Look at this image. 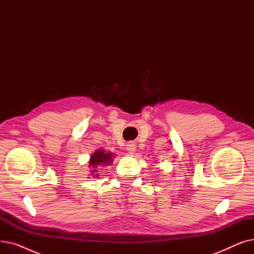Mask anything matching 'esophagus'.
Segmentation results:
<instances>
[{
    "mask_svg": "<svg viewBox=\"0 0 254 254\" xmlns=\"http://www.w3.org/2000/svg\"><path fill=\"white\" fill-rule=\"evenodd\" d=\"M136 144L135 143H132V142H129V143H127V150L129 152V153H135V151H136Z\"/></svg>",
    "mask_w": 254,
    "mask_h": 254,
    "instance_id": "obj_1",
    "label": "esophagus"
}]
</instances>
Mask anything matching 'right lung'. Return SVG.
I'll return each mask as SVG.
<instances>
[{
  "label": "right lung",
  "mask_w": 254,
  "mask_h": 254,
  "mask_svg": "<svg viewBox=\"0 0 254 254\" xmlns=\"http://www.w3.org/2000/svg\"><path fill=\"white\" fill-rule=\"evenodd\" d=\"M115 154L111 153L109 151H106L103 149H98L93 153H91L90 158L88 161V168H90V175L91 177H98V167H104V166H109L114 161Z\"/></svg>",
  "instance_id": "1"
}]
</instances>
